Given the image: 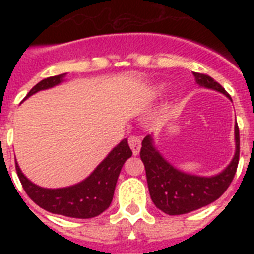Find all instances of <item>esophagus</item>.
<instances>
[{
    "label": "esophagus",
    "instance_id": "34e87169",
    "mask_svg": "<svg viewBox=\"0 0 254 254\" xmlns=\"http://www.w3.org/2000/svg\"><path fill=\"white\" fill-rule=\"evenodd\" d=\"M128 143L129 147H131L132 152L133 155H138L140 154V149H141V138L137 137V136H131L128 138Z\"/></svg>",
    "mask_w": 254,
    "mask_h": 254
}]
</instances>
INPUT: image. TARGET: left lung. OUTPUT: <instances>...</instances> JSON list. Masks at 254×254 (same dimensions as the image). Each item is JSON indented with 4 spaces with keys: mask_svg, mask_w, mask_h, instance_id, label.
Returning a JSON list of instances; mask_svg holds the SVG:
<instances>
[{
    "mask_svg": "<svg viewBox=\"0 0 254 254\" xmlns=\"http://www.w3.org/2000/svg\"><path fill=\"white\" fill-rule=\"evenodd\" d=\"M197 85L219 91L232 99L219 82L203 73L193 72ZM235 152L232 161L223 172L215 176L202 177L183 172L169 163L154 143L152 134L142 141L141 160L146 170L150 197L159 210L168 215H183L210 205L228 190L235 176L239 161V128L234 127Z\"/></svg>",
    "mask_w": 254,
    "mask_h": 254,
    "instance_id": "left-lung-1",
    "label": "left lung"
}]
</instances>
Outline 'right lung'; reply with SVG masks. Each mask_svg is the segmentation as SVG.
<instances>
[{
	"label": "right lung",
	"instance_id": "obj_1",
	"mask_svg": "<svg viewBox=\"0 0 254 254\" xmlns=\"http://www.w3.org/2000/svg\"><path fill=\"white\" fill-rule=\"evenodd\" d=\"M67 73L44 78L38 82L25 99L38 91L47 90L64 81ZM132 156L127 138L121 141L93 170L90 176L73 186L44 188L29 181L16 163V172L22 187L38 206L52 214L75 219H90L104 212L112 203L117 181L126 160Z\"/></svg>",
	"mask_w": 254,
	"mask_h": 254
}]
</instances>
